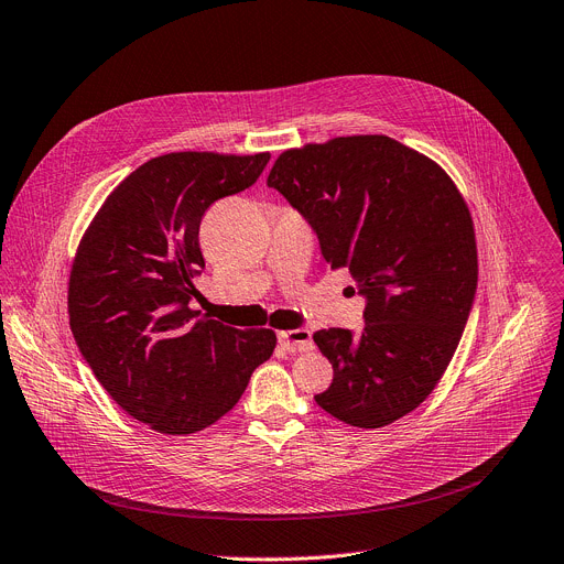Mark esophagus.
<instances>
[{"label": "esophagus", "mask_w": 564, "mask_h": 564, "mask_svg": "<svg viewBox=\"0 0 564 564\" xmlns=\"http://www.w3.org/2000/svg\"><path fill=\"white\" fill-rule=\"evenodd\" d=\"M278 340L286 352H310L314 350V340H312V332L300 327V329H284L278 334Z\"/></svg>", "instance_id": "1"}]
</instances>
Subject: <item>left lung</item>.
Instances as JSON below:
<instances>
[{
	"mask_svg": "<svg viewBox=\"0 0 564 564\" xmlns=\"http://www.w3.org/2000/svg\"><path fill=\"white\" fill-rule=\"evenodd\" d=\"M267 185L368 300L359 336L314 334L334 368L318 406L361 429L404 417L438 386L474 302L479 257L463 194L438 162L386 135L286 149Z\"/></svg>",
	"mask_w": 564,
	"mask_h": 564,
	"instance_id": "obj_1",
	"label": "left lung"
}]
</instances>
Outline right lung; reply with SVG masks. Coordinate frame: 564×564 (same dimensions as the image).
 Wrapping results in <instances>:
<instances>
[{
    "instance_id": "1",
    "label": "right lung",
    "mask_w": 564,
    "mask_h": 564,
    "mask_svg": "<svg viewBox=\"0 0 564 564\" xmlns=\"http://www.w3.org/2000/svg\"><path fill=\"white\" fill-rule=\"evenodd\" d=\"M271 153L176 151L126 176L83 232L69 273V327L106 393L166 436L224 417L264 364L273 329L198 318L194 275L205 267L207 207L250 187Z\"/></svg>"
}]
</instances>
